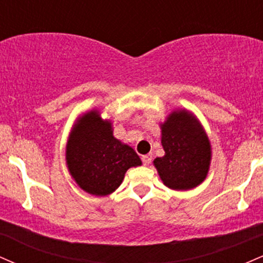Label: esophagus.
<instances>
[{"instance_id":"esophagus-1","label":"esophagus","mask_w":263,"mask_h":263,"mask_svg":"<svg viewBox=\"0 0 263 263\" xmlns=\"http://www.w3.org/2000/svg\"><path fill=\"white\" fill-rule=\"evenodd\" d=\"M151 161H152V155H144L142 156V162H143L144 165H148Z\"/></svg>"}]
</instances>
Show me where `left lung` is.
I'll list each match as a JSON object with an SVG mask.
<instances>
[{
  "instance_id": "left-lung-1",
  "label": "left lung",
  "mask_w": 263,
  "mask_h": 263,
  "mask_svg": "<svg viewBox=\"0 0 263 263\" xmlns=\"http://www.w3.org/2000/svg\"><path fill=\"white\" fill-rule=\"evenodd\" d=\"M164 156L153 164L162 182L174 190L195 188L206 178L211 161L210 141L192 112L177 110L161 123Z\"/></svg>"
}]
</instances>
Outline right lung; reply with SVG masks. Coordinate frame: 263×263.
I'll use <instances>...</instances> for the list:
<instances>
[{
    "instance_id": "1",
    "label": "right lung",
    "mask_w": 263,
    "mask_h": 263,
    "mask_svg": "<svg viewBox=\"0 0 263 263\" xmlns=\"http://www.w3.org/2000/svg\"><path fill=\"white\" fill-rule=\"evenodd\" d=\"M65 159L75 183L96 197L111 194L121 185L128 168L141 165L137 153L112 135V125L98 110L84 114L75 122Z\"/></svg>"
}]
</instances>
